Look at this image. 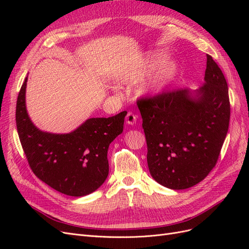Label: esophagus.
I'll return each mask as SVG.
<instances>
[{"instance_id":"1","label":"esophagus","mask_w":249,"mask_h":249,"mask_svg":"<svg viewBox=\"0 0 249 249\" xmlns=\"http://www.w3.org/2000/svg\"><path fill=\"white\" fill-rule=\"evenodd\" d=\"M125 120H126V123L129 124H134L135 123H136V120H137V116L135 115L133 112L129 111V112H127V114H126Z\"/></svg>"}]
</instances>
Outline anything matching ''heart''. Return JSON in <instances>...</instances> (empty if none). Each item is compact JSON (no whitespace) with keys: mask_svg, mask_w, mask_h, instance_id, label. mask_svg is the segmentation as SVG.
I'll return each instance as SVG.
<instances>
[{"mask_svg":"<svg viewBox=\"0 0 249 249\" xmlns=\"http://www.w3.org/2000/svg\"><path fill=\"white\" fill-rule=\"evenodd\" d=\"M164 61V57L160 55H150L142 64L127 71L124 74L123 79L126 83L139 82L158 69L147 88L154 93L160 92L170 84V82L175 79L178 72V66L176 63L166 62L163 65Z\"/></svg>","mask_w":249,"mask_h":249,"instance_id":"b5f03b06","label":"heart"}]
</instances>
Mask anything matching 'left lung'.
I'll list each match as a JSON object with an SVG mask.
<instances>
[{"instance_id": "1", "label": "left lung", "mask_w": 249, "mask_h": 249, "mask_svg": "<svg viewBox=\"0 0 249 249\" xmlns=\"http://www.w3.org/2000/svg\"><path fill=\"white\" fill-rule=\"evenodd\" d=\"M137 106L154 179L175 190L201 182L219 158L231 116L228 83L212 56L195 93L178 88L141 96Z\"/></svg>"}]
</instances>
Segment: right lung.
I'll use <instances>...</instances> for the list:
<instances>
[{
  "label": "right lung",
  "mask_w": 249,
  "mask_h": 249,
  "mask_svg": "<svg viewBox=\"0 0 249 249\" xmlns=\"http://www.w3.org/2000/svg\"><path fill=\"white\" fill-rule=\"evenodd\" d=\"M26 86L27 78L18 96L16 119L30 168L58 192L76 197L92 193L108 177V148L124 131L126 111L108 118H89L70 134L41 132L28 116Z\"/></svg>",
  "instance_id": "right-lung-1"
}]
</instances>
